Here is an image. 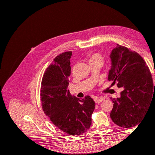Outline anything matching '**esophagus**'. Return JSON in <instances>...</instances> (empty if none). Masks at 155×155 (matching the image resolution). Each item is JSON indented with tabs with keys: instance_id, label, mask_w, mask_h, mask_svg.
Masks as SVG:
<instances>
[{
	"instance_id": "esophagus-1",
	"label": "esophagus",
	"mask_w": 155,
	"mask_h": 155,
	"mask_svg": "<svg viewBox=\"0 0 155 155\" xmlns=\"http://www.w3.org/2000/svg\"><path fill=\"white\" fill-rule=\"evenodd\" d=\"M104 100H105V98L104 97H102V96L96 97L94 98V101H95V102L96 103V104H99V103H100V102H101L103 101H104Z\"/></svg>"
}]
</instances>
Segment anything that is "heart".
<instances>
[{"instance_id":"obj_1","label":"heart","mask_w":155,"mask_h":155,"mask_svg":"<svg viewBox=\"0 0 155 155\" xmlns=\"http://www.w3.org/2000/svg\"><path fill=\"white\" fill-rule=\"evenodd\" d=\"M90 61H100L103 63V61H104V57L100 54H94L91 56Z\"/></svg>"}]
</instances>
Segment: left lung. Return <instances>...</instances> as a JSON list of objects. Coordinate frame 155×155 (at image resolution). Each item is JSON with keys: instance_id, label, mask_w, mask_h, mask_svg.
Returning <instances> with one entry per match:
<instances>
[{"instance_id": "8db88e82", "label": "left lung", "mask_w": 155, "mask_h": 155, "mask_svg": "<svg viewBox=\"0 0 155 155\" xmlns=\"http://www.w3.org/2000/svg\"><path fill=\"white\" fill-rule=\"evenodd\" d=\"M108 80L122 87L120 97L114 98L110 116L124 128L138 124L151 105L153 85L151 72L143 58L134 51L116 44L110 54Z\"/></svg>"}]
</instances>
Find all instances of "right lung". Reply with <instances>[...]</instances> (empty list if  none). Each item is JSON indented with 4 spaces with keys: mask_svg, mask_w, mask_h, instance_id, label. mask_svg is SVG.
<instances>
[{
    "mask_svg": "<svg viewBox=\"0 0 155 155\" xmlns=\"http://www.w3.org/2000/svg\"><path fill=\"white\" fill-rule=\"evenodd\" d=\"M71 56L72 51L61 54L46 68L41 100L45 114L54 125L69 135L78 136L90 129L95 102L89 96L80 100L68 90Z\"/></svg>",
    "mask_w": 155,
    "mask_h": 155,
    "instance_id": "obj_1",
    "label": "right lung"
}]
</instances>
